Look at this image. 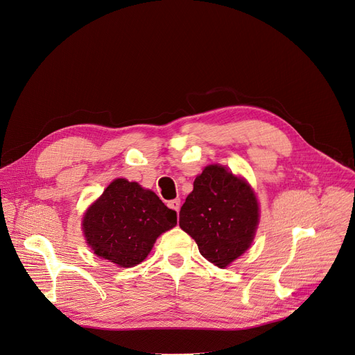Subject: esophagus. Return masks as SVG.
Here are the masks:
<instances>
[{
	"instance_id": "obj_1",
	"label": "esophagus",
	"mask_w": 355,
	"mask_h": 355,
	"mask_svg": "<svg viewBox=\"0 0 355 355\" xmlns=\"http://www.w3.org/2000/svg\"><path fill=\"white\" fill-rule=\"evenodd\" d=\"M168 207L171 208V209H174V211H180V207H181V201H180V198H175V200H171V201H168Z\"/></svg>"
}]
</instances>
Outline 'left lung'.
<instances>
[{"instance_id": "obj_1", "label": "left lung", "mask_w": 355, "mask_h": 355, "mask_svg": "<svg viewBox=\"0 0 355 355\" xmlns=\"http://www.w3.org/2000/svg\"><path fill=\"white\" fill-rule=\"evenodd\" d=\"M258 218L250 184L214 164L196 178L180 211V227L196 240L204 258L225 268L251 247Z\"/></svg>"}]
</instances>
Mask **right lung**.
I'll list each match as a JSON object with an SVG mask.
<instances>
[{"label":"right lung","instance_id":"obj_1","mask_svg":"<svg viewBox=\"0 0 355 355\" xmlns=\"http://www.w3.org/2000/svg\"><path fill=\"white\" fill-rule=\"evenodd\" d=\"M175 225L174 209L125 178L114 180L83 218L94 254L124 268L143 263L159 235Z\"/></svg>","mask_w":355,"mask_h":355}]
</instances>
